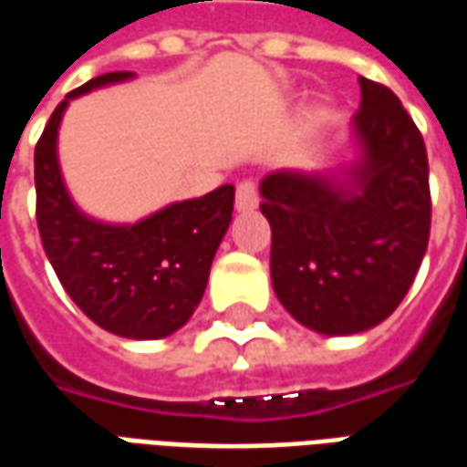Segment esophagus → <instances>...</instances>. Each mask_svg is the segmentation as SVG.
I'll return each instance as SVG.
<instances>
[{
	"instance_id": "34e87169",
	"label": "esophagus",
	"mask_w": 467,
	"mask_h": 467,
	"mask_svg": "<svg viewBox=\"0 0 467 467\" xmlns=\"http://www.w3.org/2000/svg\"><path fill=\"white\" fill-rule=\"evenodd\" d=\"M257 202H260V197H257L254 182L244 180V182L237 184V192H234V207H237V213H253Z\"/></svg>"
}]
</instances>
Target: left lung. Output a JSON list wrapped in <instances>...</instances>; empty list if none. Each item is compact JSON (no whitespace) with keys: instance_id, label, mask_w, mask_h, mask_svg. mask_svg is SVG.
<instances>
[{"instance_id":"1","label":"left lung","mask_w":467,"mask_h":467,"mask_svg":"<svg viewBox=\"0 0 467 467\" xmlns=\"http://www.w3.org/2000/svg\"><path fill=\"white\" fill-rule=\"evenodd\" d=\"M350 160L260 182L273 290L320 335L365 333L402 303L428 250V154L388 87L360 77Z\"/></svg>"}]
</instances>
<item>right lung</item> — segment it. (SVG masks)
<instances>
[{"label": "right lung", "instance_id": "1", "mask_svg": "<svg viewBox=\"0 0 467 467\" xmlns=\"http://www.w3.org/2000/svg\"><path fill=\"white\" fill-rule=\"evenodd\" d=\"M130 79L134 72H107L57 105L35 150L36 224L59 283L92 323L130 340H160L187 325L202 300L234 187L164 204L137 223L97 220L75 202L57 150L62 117L77 97Z\"/></svg>", "mask_w": 467, "mask_h": 467}]
</instances>
